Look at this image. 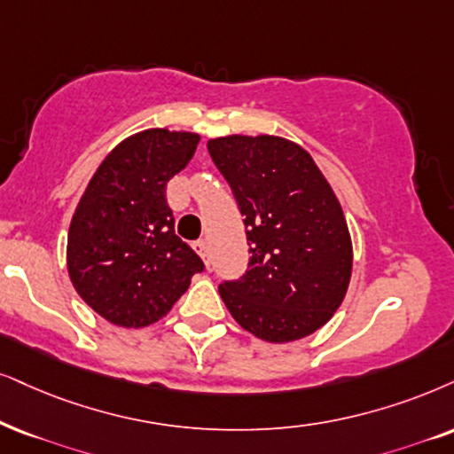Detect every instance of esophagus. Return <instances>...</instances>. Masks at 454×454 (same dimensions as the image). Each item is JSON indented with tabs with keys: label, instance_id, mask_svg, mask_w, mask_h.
Here are the masks:
<instances>
[{
	"label": "esophagus",
	"instance_id": "1",
	"mask_svg": "<svg viewBox=\"0 0 454 454\" xmlns=\"http://www.w3.org/2000/svg\"><path fill=\"white\" fill-rule=\"evenodd\" d=\"M194 249H197V254L203 257V260H207L209 257V249H207V240H197V243H194Z\"/></svg>",
	"mask_w": 454,
	"mask_h": 454
}]
</instances>
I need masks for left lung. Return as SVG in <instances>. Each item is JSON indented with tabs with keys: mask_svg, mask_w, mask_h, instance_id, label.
<instances>
[{
	"mask_svg": "<svg viewBox=\"0 0 454 454\" xmlns=\"http://www.w3.org/2000/svg\"><path fill=\"white\" fill-rule=\"evenodd\" d=\"M209 154L245 215L249 268L220 285L232 318L263 341L286 343L326 325L352 277V239L314 159L280 136H223Z\"/></svg>",
	"mask_w": 454,
	"mask_h": 454,
	"instance_id": "1",
	"label": "left lung"
}]
</instances>
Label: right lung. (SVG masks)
<instances>
[{
  "instance_id": "1",
  "label": "right lung",
  "mask_w": 454,
  "mask_h": 454,
  "mask_svg": "<svg viewBox=\"0 0 454 454\" xmlns=\"http://www.w3.org/2000/svg\"><path fill=\"white\" fill-rule=\"evenodd\" d=\"M192 131L145 129L119 142L74 209L67 268L79 297L108 323L140 329L184 295L203 262L174 231L165 186L197 151Z\"/></svg>"
}]
</instances>
